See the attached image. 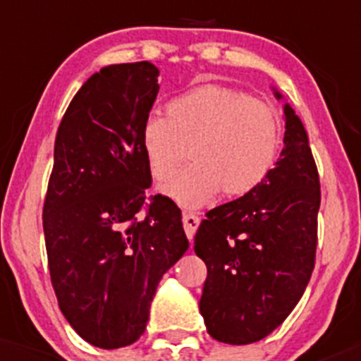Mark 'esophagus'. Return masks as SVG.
<instances>
[{"instance_id":"1","label":"esophagus","mask_w":361,"mask_h":361,"mask_svg":"<svg viewBox=\"0 0 361 361\" xmlns=\"http://www.w3.org/2000/svg\"><path fill=\"white\" fill-rule=\"evenodd\" d=\"M199 224H201V218L197 216V214L194 213H185L183 214V228H185V234H187V238L194 239V234L195 231H197Z\"/></svg>"}]
</instances>
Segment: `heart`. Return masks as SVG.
Segmentation results:
<instances>
[{"label":"heart","instance_id":"obj_1","mask_svg":"<svg viewBox=\"0 0 361 361\" xmlns=\"http://www.w3.org/2000/svg\"><path fill=\"white\" fill-rule=\"evenodd\" d=\"M166 113L145 118L141 148L160 180L190 145L192 162L160 185V192L181 206H202L221 188L231 197L245 195L274 169L283 143L281 116L264 101L232 87L201 85L173 97Z\"/></svg>","mask_w":361,"mask_h":361}]
</instances>
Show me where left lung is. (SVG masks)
Segmentation results:
<instances>
[{
    "label": "left lung",
    "mask_w": 361,
    "mask_h": 361,
    "mask_svg": "<svg viewBox=\"0 0 361 361\" xmlns=\"http://www.w3.org/2000/svg\"><path fill=\"white\" fill-rule=\"evenodd\" d=\"M274 96L283 97L276 89ZM285 129V148L264 183L207 211L195 234L194 250L207 267L199 307L207 334L225 344H251L274 332L314 269L319 176L288 103Z\"/></svg>",
    "instance_id": "obj_1"
}]
</instances>
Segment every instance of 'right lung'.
I'll return each instance as SVG.
<instances>
[{
  "instance_id": "right-lung-1",
  "label": "right lung",
  "mask_w": 361,
  "mask_h": 361,
  "mask_svg": "<svg viewBox=\"0 0 361 361\" xmlns=\"http://www.w3.org/2000/svg\"><path fill=\"white\" fill-rule=\"evenodd\" d=\"M148 61L94 73L69 103L43 204L50 279L64 318L89 344L129 345L147 329L162 276L183 257L181 211L155 195L141 127L159 92Z\"/></svg>"
}]
</instances>
